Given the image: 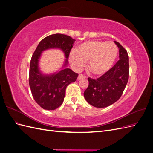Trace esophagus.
Segmentation results:
<instances>
[{
    "mask_svg": "<svg viewBox=\"0 0 153 153\" xmlns=\"http://www.w3.org/2000/svg\"><path fill=\"white\" fill-rule=\"evenodd\" d=\"M86 78V76L85 75H82V74H80V75H78L77 79L78 80H80V79H82V78Z\"/></svg>",
    "mask_w": 153,
    "mask_h": 153,
    "instance_id": "1",
    "label": "esophagus"
}]
</instances>
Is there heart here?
Instances as JSON below:
<instances>
[{"label": "heart", "mask_w": 153, "mask_h": 153, "mask_svg": "<svg viewBox=\"0 0 153 153\" xmlns=\"http://www.w3.org/2000/svg\"><path fill=\"white\" fill-rule=\"evenodd\" d=\"M117 54L118 48L113 42L89 41L71 52L69 60L76 69H80L89 61V71L95 76H101L112 68Z\"/></svg>", "instance_id": "heart-1"}]
</instances>
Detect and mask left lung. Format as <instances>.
Here are the masks:
<instances>
[{"label":"left lung","mask_w":153,"mask_h":153,"mask_svg":"<svg viewBox=\"0 0 153 153\" xmlns=\"http://www.w3.org/2000/svg\"><path fill=\"white\" fill-rule=\"evenodd\" d=\"M119 60L110 70L100 78H88L89 86L84 92L86 101L97 108H104L121 98L129 78V57L127 51L117 41Z\"/></svg>","instance_id":"8db88e82"}]
</instances>
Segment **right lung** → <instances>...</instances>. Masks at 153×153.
Returning a JSON list of instances; mask_svg holds the SVG:
<instances>
[{"label":"right lung","instance_id":"obj_1","mask_svg":"<svg viewBox=\"0 0 153 153\" xmlns=\"http://www.w3.org/2000/svg\"><path fill=\"white\" fill-rule=\"evenodd\" d=\"M75 41L70 36L62 34L50 35L40 41L32 55L29 85L35 101L45 110H53L59 107L63 103L66 87L77 79L78 74L66 68ZM50 48L61 49L67 59L64 68L60 72L49 76L43 75L39 69V59L42 51Z\"/></svg>","mask_w":153,"mask_h":153}]
</instances>
